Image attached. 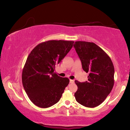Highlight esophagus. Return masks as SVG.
I'll list each match as a JSON object with an SVG mask.
<instances>
[{
  "instance_id": "esophagus-1",
  "label": "esophagus",
  "mask_w": 130,
  "mask_h": 130,
  "mask_svg": "<svg viewBox=\"0 0 130 130\" xmlns=\"http://www.w3.org/2000/svg\"><path fill=\"white\" fill-rule=\"evenodd\" d=\"M70 83H74V80H70Z\"/></svg>"
}]
</instances>
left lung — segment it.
<instances>
[{
	"label": "left lung",
	"mask_w": 130,
	"mask_h": 130,
	"mask_svg": "<svg viewBox=\"0 0 130 130\" xmlns=\"http://www.w3.org/2000/svg\"><path fill=\"white\" fill-rule=\"evenodd\" d=\"M83 70L89 73L88 81L75 80L78 87L76 100L83 106L93 108L104 102L114 84V67L107 54L94 43L76 41L73 45Z\"/></svg>",
	"instance_id": "8db88e82"
}]
</instances>
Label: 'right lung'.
Instances as JSON below:
<instances>
[{"label":"right lung","mask_w":130,"mask_h":130,"mask_svg":"<svg viewBox=\"0 0 130 130\" xmlns=\"http://www.w3.org/2000/svg\"><path fill=\"white\" fill-rule=\"evenodd\" d=\"M74 42L51 40L36 46L28 55L22 71V80L25 91L32 103L41 108H48L60 100L69 78L55 73Z\"/></svg>","instance_id":"right-lung-1"}]
</instances>
